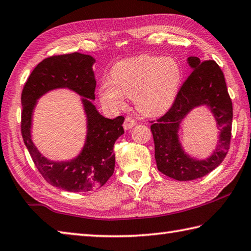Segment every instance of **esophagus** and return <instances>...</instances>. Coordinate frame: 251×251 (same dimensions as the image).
<instances>
[{
  "mask_svg": "<svg viewBox=\"0 0 251 251\" xmlns=\"http://www.w3.org/2000/svg\"><path fill=\"white\" fill-rule=\"evenodd\" d=\"M136 124H137V122H136L134 118L127 116L125 118V122H124V128L125 129H130L131 127H134Z\"/></svg>",
  "mask_w": 251,
  "mask_h": 251,
  "instance_id": "34e87169",
  "label": "esophagus"
}]
</instances>
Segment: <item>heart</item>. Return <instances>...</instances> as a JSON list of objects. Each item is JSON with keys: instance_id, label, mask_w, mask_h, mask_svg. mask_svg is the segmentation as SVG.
Wrapping results in <instances>:
<instances>
[{"instance_id": "1", "label": "heart", "mask_w": 251, "mask_h": 251, "mask_svg": "<svg viewBox=\"0 0 251 251\" xmlns=\"http://www.w3.org/2000/svg\"><path fill=\"white\" fill-rule=\"evenodd\" d=\"M181 78V67L173 58L141 56L118 62L111 72V81L100 84L99 97L107 107L120 108L126 95L134 99L140 113L160 115L175 101Z\"/></svg>"}]
</instances>
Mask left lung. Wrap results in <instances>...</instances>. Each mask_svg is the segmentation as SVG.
I'll return each mask as SVG.
<instances>
[{
    "instance_id": "1",
    "label": "left lung",
    "mask_w": 251,
    "mask_h": 251,
    "mask_svg": "<svg viewBox=\"0 0 251 251\" xmlns=\"http://www.w3.org/2000/svg\"><path fill=\"white\" fill-rule=\"evenodd\" d=\"M188 61L193 70L177 91L169 111L150 126L158 170L177 181L199 179L221 165L230 147L233 124V103L220 66L214 60L201 61L198 57H190ZM200 105L211 108L221 130L216 151L205 161L185 155L177 138L180 121Z\"/></svg>"
}]
</instances>
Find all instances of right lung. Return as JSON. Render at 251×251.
Returning a JSON list of instances; mask_svg holds the SVG:
<instances>
[{"label":"right lung","instance_id":"right-lung-1","mask_svg":"<svg viewBox=\"0 0 251 251\" xmlns=\"http://www.w3.org/2000/svg\"><path fill=\"white\" fill-rule=\"evenodd\" d=\"M94 62L93 57L79 52L48 57L36 66L22 92L21 130L30 157L49 184L69 192H89L106 183L115 167L114 144L124 134V116L114 120L105 118L88 100L95 99ZM57 87L71 88L87 98L82 99L88 117L86 145L79 156L68 163L49 162L40 154L30 138L31 114L35 101L43 94Z\"/></svg>","mask_w":251,"mask_h":251}]
</instances>
